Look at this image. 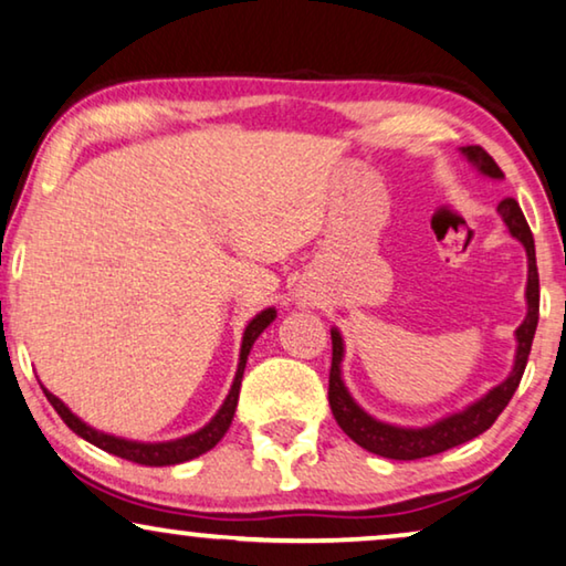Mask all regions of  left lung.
Here are the masks:
<instances>
[{"instance_id":"8db88e82","label":"left lung","mask_w":566,"mask_h":566,"mask_svg":"<svg viewBox=\"0 0 566 566\" xmlns=\"http://www.w3.org/2000/svg\"><path fill=\"white\" fill-rule=\"evenodd\" d=\"M462 155L472 163L474 168L480 170L482 176L488 178H503V170L497 168V163L490 158V155L482 150L480 145H467L462 147ZM497 214L503 217L515 240H518L523 248H526L528 258V283H526V318L515 329V363L513 370L507 378L495 385L493 390H488L480 400H474L464 408V411H457L447 419H439L431 426H421V429H406V426H392L373 419L370 413L363 411L355 403V398L349 396V390L344 388L342 380V357H344V342L337 329H332V370H329V406L342 431L359 444L367 452L388 457V460H421V457H431L439 452H447V449L460 447L464 441L480 437L482 431H488L490 426L495 423L497 416L503 413L507 400L513 398L515 388L523 378V370H526L531 344H534L536 324H538V270H536V248H534V234H531L526 217L518 207L515 199H503L497 203Z\"/></svg>"}]
</instances>
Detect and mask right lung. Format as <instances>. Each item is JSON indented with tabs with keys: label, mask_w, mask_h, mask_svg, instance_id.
Segmentation results:
<instances>
[{
	"label": "right lung",
	"mask_w": 566,
	"mask_h": 566,
	"mask_svg": "<svg viewBox=\"0 0 566 566\" xmlns=\"http://www.w3.org/2000/svg\"><path fill=\"white\" fill-rule=\"evenodd\" d=\"M275 318V308H265L260 311V314L252 318L248 324V329L242 334V347H240V365H237V375H234V382L232 388H229V396L224 398L222 408H219L214 419H211L203 429H199L196 433H188L184 439H174V441H155V444H147V441H129V439H122V437H112V433H104V431H96L92 426L84 423L78 419L76 413H71V408L63 403L61 398H55L51 390H45V398L51 400V406L59 411L61 419L65 421V426L73 433H78L81 439H86L88 444L104 449V452H109L114 457H122V460L127 462H137V464H145V467H168V464H181L193 460V457H199L203 452H209V449H214L219 441L229 429V423L234 419V411H237V400H240V385H242V375H244V365H248V355L252 349V344L255 339L263 334L270 324H273Z\"/></svg>",
	"instance_id": "obj_1"
}]
</instances>
